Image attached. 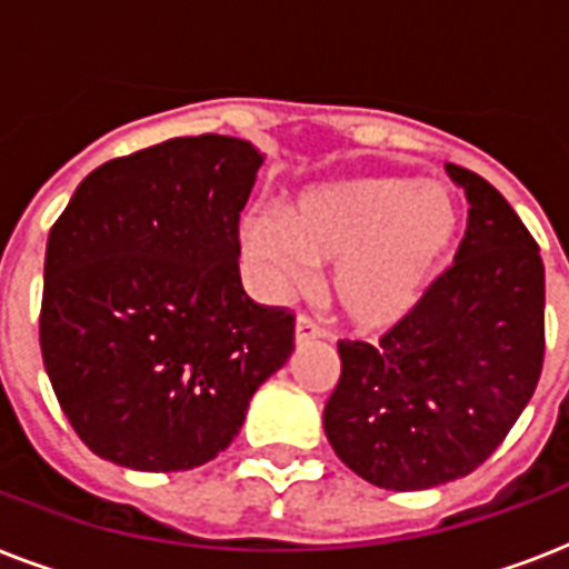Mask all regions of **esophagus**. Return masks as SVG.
Wrapping results in <instances>:
<instances>
[{
	"mask_svg": "<svg viewBox=\"0 0 569 569\" xmlns=\"http://www.w3.org/2000/svg\"><path fill=\"white\" fill-rule=\"evenodd\" d=\"M319 337H325V333H321V328L310 319V316H298V319H295V342H298V346H307V342H312V339Z\"/></svg>",
	"mask_w": 569,
	"mask_h": 569,
	"instance_id": "esophagus-1",
	"label": "esophagus"
}]
</instances>
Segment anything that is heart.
<instances>
[{
	"instance_id": "1",
	"label": "heart",
	"mask_w": 569,
	"mask_h": 569,
	"mask_svg": "<svg viewBox=\"0 0 569 569\" xmlns=\"http://www.w3.org/2000/svg\"><path fill=\"white\" fill-rule=\"evenodd\" d=\"M463 232L458 194L442 182L366 173L303 191L283 218L250 214L244 250L268 289L289 292L307 262L332 266L330 301L357 330L410 319L449 266Z\"/></svg>"
}]
</instances>
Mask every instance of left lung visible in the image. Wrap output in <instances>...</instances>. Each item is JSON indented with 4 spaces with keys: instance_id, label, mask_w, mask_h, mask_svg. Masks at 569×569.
Listing matches in <instances>:
<instances>
[{
    "instance_id": "1",
    "label": "left lung",
    "mask_w": 569,
    "mask_h": 569,
    "mask_svg": "<svg viewBox=\"0 0 569 569\" xmlns=\"http://www.w3.org/2000/svg\"><path fill=\"white\" fill-rule=\"evenodd\" d=\"M446 171L469 200L455 266L380 346L339 342L342 375L325 405L339 460L387 490H428L481 467L543 369L538 241L490 182Z\"/></svg>"
}]
</instances>
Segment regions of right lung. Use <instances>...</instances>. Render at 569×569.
I'll use <instances>...</instances> for the list:
<instances>
[{
  "label": "right lung",
  "instance_id": "right-lung-1",
  "mask_svg": "<svg viewBox=\"0 0 569 569\" xmlns=\"http://www.w3.org/2000/svg\"><path fill=\"white\" fill-rule=\"evenodd\" d=\"M259 164L241 138H171L100 164L52 223L40 351L93 455L203 467L295 351L292 312L250 301L239 274Z\"/></svg>",
  "mask_w": 569,
  "mask_h": 569
}]
</instances>
